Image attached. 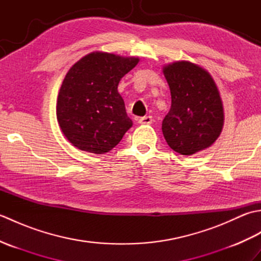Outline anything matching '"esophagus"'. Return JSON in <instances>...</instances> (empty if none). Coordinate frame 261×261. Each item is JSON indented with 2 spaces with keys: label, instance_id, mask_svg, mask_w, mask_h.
Wrapping results in <instances>:
<instances>
[{
  "label": "esophagus",
  "instance_id": "1",
  "mask_svg": "<svg viewBox=\"0 0 261 261\" xmlns=\"http://www.w3.org/2000/svg\"><path fill=\"white\" fill-rule=\"evenodd\" d=\"M152 116L147 115V116H142V118L139 119V123L140 124H151L152 123Z\"/></svg>",
  "mask_w": 261,
  "mask_h": 261
}]
</instances>
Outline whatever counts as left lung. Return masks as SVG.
<instances>
[{"label":"left lung","mask_w":261,"mask_h":261,"mask_svg":"<svg viewBox=\"0 0 261 261\" xmlns=\"http://www.w3.org/2000/svg\"><path fill=\"white\" fill-rule=\"evenodd\" d=\"M171 95V107L163 120L168 146L185 156L212 146L224 122L222 99L206 70L190 62L164 67Z\"/></svg>","instance_id":"8db88e82"}]
</instances>
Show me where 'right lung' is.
<instances>
[{"label":"right lung","instance_id":"obj_1","mask_svg":"<svg viewBox=\"0 0 261 261\" xmlns=\"http://www.w3.org/2000/svg\"><path fill=\"white\" fill-rule=\"evenodd\" d=\"M139 58L92 53L66 74L57 99V120L71 145L93 153H104L118 145L132 121L118 92L122 77Z\"/></svg>","mask_w":261,"mask_h":261}]
</instances>
